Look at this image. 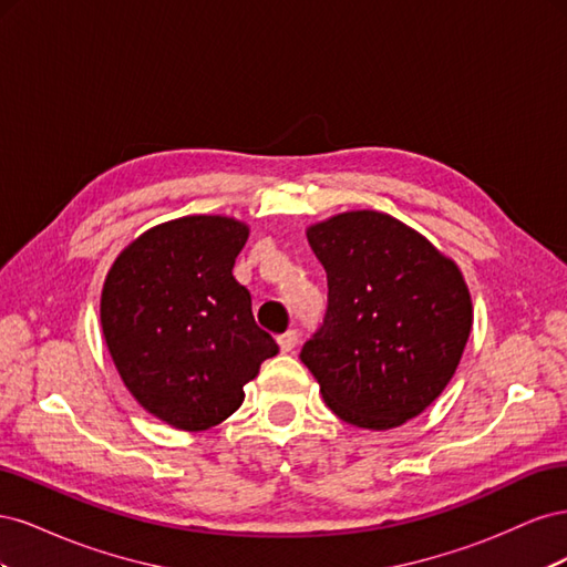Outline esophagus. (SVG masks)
Masks as SVG:
<instances>
[{
    "instance_id": "obj_1",
    "label": "esophagus",
    "mask_w": 567,
    "mask_h": 567,
    "mask_svg": "<svg viewBox=\"0 0 567 567\" xmlns=\"http://www.w3.org/2000/svg\"><path fill=\"white\" fill-rule=\"evenodd\" d=\"M277 342H279V350L281 352H290V350L298 346V333L296 331H286L284 336L277 338Z\"/></svg>"
}]
</instances>
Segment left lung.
Segmentation results:
<instances>
[{
	"instance_id": "obj_1",
	"label": "left lung",
	"mask_w": 567,
	"mask_h": 567,
	"mask_svg": "<svg viewBox=\"0 0 567 567\" xmlns=\"http://www.w3.org/2000/svg\"><path fill=\"white\" fill-rule=\"evenodd\" d=\"M329 279L323 326L300 359L338 419L390 431L447 388L473 329L458 265L423 234L379 210L307 227Z\"/></svg>"
}]
</instances>
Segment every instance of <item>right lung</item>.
<instances>
[{
    "mask_svg": "<svg viewBox=\"0 0 567 567\" xmlns=\"http://www.w3.org/2000/svg\"><path fill=\"white\" fill-rule=\"evenodd\" d=\"M248 225L188 215L151 227L115 257L101 290V331L132 398L177 431H208L241 406L277 342L234 279Z\"/></svg>",
    "mask_w": 567,
    "mask_h": 567,
    "instance_id": "add662e5",
    "label": "right lung"
}]
</instances>
